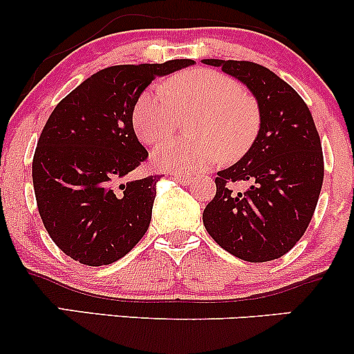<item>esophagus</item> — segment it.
Listing matches in <instances>:
<instances>
[{"mask_svg":"<svg viewBox=\"0 0 354 354\" xmlns=\"http://www.w3.org/2000/svg\"><path fill=\"white\" fill-rule=\"evenodd\" d=\"M174 180H176L178 183H181V185H189L191 183V178L185 176V174H178V176H174Z\"/></svg>","mask_w":354,"mask_h":354,"instance_id":"obj_1","label":"esophagus"}]
</instances>
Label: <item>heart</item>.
Returning a JSON list of instances; mask_svg holds the SVG:
<instances>
[{"mask_svg":"<svg viewBox=\"0 0 354 354\" xmlns=\"http://www.w3.org/2000/svg\"><path fill=\"white\" fill-rule=\"evenodd\" d=\"M194 118L193 141H165L153 153V163L176 174L209 168L223 158L236 161L250 151L261 126L256 101L238 81L219 71H183L166 88L153 86L140 96L133 109V126L146 145L166 140L181 118Z\"/></svg>","mask_w":354,"mask_h":354,"instance_id":"b5f03b06","label":"heart"}]
</instances>
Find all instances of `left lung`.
Here are the masks:
<instances>
[{
  "label": "left lung",
  "mask_w": 354,
  "mask_h": 354,
  "mask_svg": "<svg viewBox=\"0 0 354 354\" xmlns=\"http://www.w3.org/2000/svg\"><path fill=\"white\" fill-rule=\"evenodd\" d=\"M246 84L258 101L261 126L238 163L218 173L216 194L203 211L209 236L250 263L281 258L310 225L324 165L315 121L301 96L273 71L251 61L203 59ZM246 180L236 194L231 182Z\"/></svg>",
  "instance_id": "8db88e82"
}]
</instances>
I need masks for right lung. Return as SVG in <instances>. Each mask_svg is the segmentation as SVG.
<instances>
[{"instance_id":"add662e5","label":"right lung","mask_w":354,"mask_h":354,"mask_svg":"<svg viewBox=\"0 0 354 354\" xmlns=\"http://www.w3.org/2000/svg\"><path fill=\"white\" fill-rule=\"evenodd\" d=\"M194 64H118L84 80L53 109L33 158L39 216L55 245L88 266L111 265L148 231L158 174L121 183L148 158L133 109L156 76Z\"/></svg>"}]
</instances>
